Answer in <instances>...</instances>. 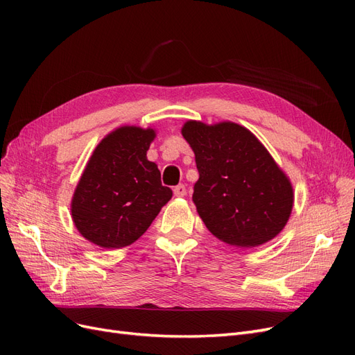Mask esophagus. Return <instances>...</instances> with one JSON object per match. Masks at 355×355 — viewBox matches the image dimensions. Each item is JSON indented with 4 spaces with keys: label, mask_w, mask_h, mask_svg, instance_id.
Masks as SVG:
<instances>
[{
    "label": "esophagus",
    "mask_w": 355,
    "mask_h": 355,
    "mask_svg": "<svg viewBox=\"0 0 355 355\" xmlns=\"http://www.w3.org/2000/svg\"><path fill=\"white\" fill-rule=\"evenodd\" d=\"M173 192H175L176 197H185L187 196V188H185V185H178V187H175Z\"/></svg>",
    "instance_id": "34e87169"
}]
</instances>
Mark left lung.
Here are the masks:
<instances>
[{"instance_id": "8db88e82", "label": "left lung", "mask_w": 355, "mask_h": 355, "mask_svg": "<svg viewBox=\"0 0 355 355\" xmlns=\"http://www.w3.org/2000/svg\"><path fill=\"white\" fill-rule=\"evenodd\" d=\"M182 135L196 154L197 211L225 243L256 247L284 228L293 207L287 176L247 128L235 123L188 121Z\"/></svg>"}]
</instances>
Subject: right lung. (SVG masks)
<instances>
[{
    "instance_id": "obj_1",
    "label": "right lung",
    "mask_w": 355,
    "mask_h": 355,
    "mask_svg": "<svg viewBox=\"0 0 355 355\" xmlns=\"http://www.w3.org/2000/svg\"><path fill=\"white\" fill-rule=\"evenodd\" d=\"M154 137L153 128L125 125L94 149L71 207L83 237L103 249H121L141 237L173 196L146 158Z\"/></svg>"
}]
</instances>
